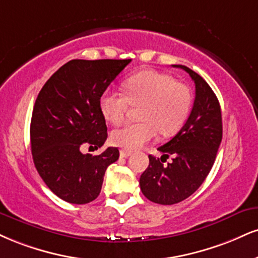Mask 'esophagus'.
<instances>
[{
  "label": "esophagus",
  "mask_w": 258,
  "mask_h": 258,
  "mask_svg": "<svg viewBox=\"0 0 258 258\" xmlns=\"http://www.w3.org/2000/svg\"><path fill=\"white\" fill-rule=\"evenodd\" d=\"M131 151H126V150H121L120 151V157H128L131 156Z\"/></svg>",
  "instance_id": "1"
}]
</instances>
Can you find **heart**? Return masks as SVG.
I'll list each match as a JSON object with an SVG mask.
<instances>
[{
  "label": "heart",
  "instance_id": "b5f03b06",
  "mask_svg": "<svg viewBox=\"0 0 258 258\" xmlns=\"http://www.w3.org/2000/svg\"><path fill=\"white\" fill-rule=\"evenodd\" d=\"M125 95L105 90L99 97V109L109 122L117 125L125 119L130 104L139 105L141 120L128 122L111 133V142L133 151L150 142L159 131L172 136L181 128L190 114L192 94L185 84L154 70L139 71L123 80Z\"/></svg>",
  "mask_w": 258,
  "mask_h": 258
}]
</instances>
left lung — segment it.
Segmentation results:
<instances>
[{"label": "left lung", "instance_id": "1", "mask_svg": "<svg viewBox=\"0 0 258 258\" xmlns=\"http://www.w3.org/2000/svg\"><path fill=\"white\" fill-rule=\"evenodd\" d=\"M190 74L196 86L194 107L185 125L168 143L159 148L163 156L149 155V167L139 179L149 201L163 206L190 197L209 174L222 139V117L219 99L200 74L182 64H173ZM173 156L163 165V157Z\"/></svg>", "mask_w": 258, "mask_h": 258}]
</instances>
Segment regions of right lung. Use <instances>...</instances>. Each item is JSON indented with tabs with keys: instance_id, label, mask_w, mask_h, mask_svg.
I'll list each match as a JSON object with an SVG mask.
<instances>
[{
	"instance_id": "right-lung-1",
	"label": "right lung",
	"mask_w": 258,
	"mask_h": 258,
	"mask_svg": "<svg viewBox=\"0 0 258 258\" xmlns=\"http://www.w3.org/2000/svg\"><path fill=\"white\" fill-rule=\"evenodd\" d=\"M130 62L71 60L52 74L36 99L30 127L33 163L46 186L68 203L96 200L108 166L119 159L117 148L96 156L80 149H98L107 141L99 97Z\"/></svg>"
}]
</instances>
